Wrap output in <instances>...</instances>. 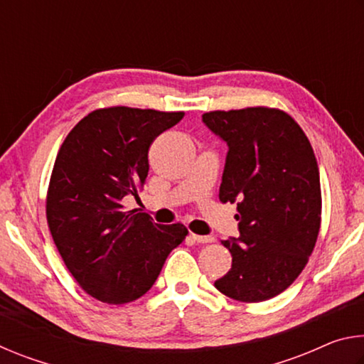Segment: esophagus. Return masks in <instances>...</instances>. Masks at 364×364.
<instances>
[{
	"mask_svg": "<svg viewBox=\"0 0 364 364\" xmlns=\"http://www.w3.org/2000/svg\"><path fill=\"white\" fill-rule=\"evenodd\" d=\"M191 239H193L194 242H200V244H207V242L215 241L213 236H199V234H194V232H191Z\"/></svg>",
	"mask_w": 364,
	"mask_h": 364,
	"instance_id": "esophagus-1",
	"label": "esophagus"
}]
</instances>
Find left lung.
Instances as JSON below:
<instances>
[{"label": "left lung", "mask_w": 364, "mask_h": 364, "mask_svg": "<svg viewBox=\"0 0 364 364\" xmlns=\"http://www.w3.org/2000/svg\"><path fill=\"white\" fill-rule=\"evenodd\" d=\"M202 120L230 147L220 200H237L241 234L221 241L232 264L215 287L245 304L273 299L299 278L315 249L321 226L315 152L279 109L213 110Z\"/></svg>", "instance_id": "8db88e82"}]
</instances>
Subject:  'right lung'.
<instances>
[{"label": "right lung", "mask_w": 364, "mask_h": 364, "mask_svg": "<svg viewBox=\"0 0 364 364\" xmlns=\"http://www.w3.org/2000/svg\"><path fill=\"white\" fill-rule=\"evenodd\" d=\"M183 115L96 109L72 128L58 152L46 196L49 231L78 286L104 304L144 295L186 237L181 223L157 225L151 215L123 208V199L144 186L152 141Z\"/></svg>", "instance_id": "obj_1"}]
</instances>
